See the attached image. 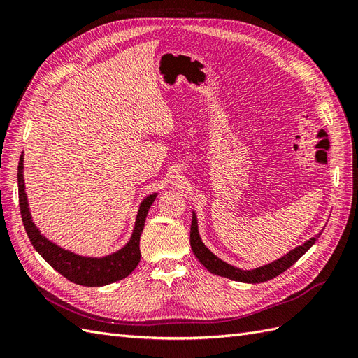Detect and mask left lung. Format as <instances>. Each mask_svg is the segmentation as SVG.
Instances as JSON below:
<instances>
[{"instance_id": "1", "label": "left lung", "mask_w": 358, "mask_h": 358, "mask_svg": "<svg viewBox=\"0 0 358 358\" xmlns=\"http://www.w3.org/2000/svg\"><path fill=\"white\" fill-rule=\"evenodd\" d=\"M320 236H321V231L313 237H310V239L306 241L303 245L291 249L289 252L275 259L272 263L264 264L257 268H251V270H243L222 262L221 258H218L212 251H209V248L201 242L196 212H192V221H191V249L194 255L199 258V262L213 275L229 278L231 280H237V282H245V284L266 282V280H270L276 278L278 275L284 273L287 268H289L292 264H294L297 259L318 241Z\"/></svg>"}]
</instances>
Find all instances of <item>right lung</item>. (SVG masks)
I'll return each instance as SVG.
<instances>
[{"instance_id":"add662e5","label":"right lung","mask_w":358,"mask_h":358,"mask_svg":"<svg viewBox=\"0 0 358 358\" xmlns=\"http://www.w3.org/2000/svg\"><path fill=\"white\" fill-rule=\"evenodd\" d=\"M17 188H19V208L25 231L29 237L36 251L46 259V262L66 276L71 282L83 287H103L127 278L137 267L140 262V236H142L148 212L157 199L158 192L149 194L138 206L136 215V222L133 234L129 241L116 252L104 257H86L61 248L55 242L49 241L45 234H41L38 227L32 221L29 212L28 197L25 192L24 180V154L20 155L17 166Z\"/></svg>"}]
</instances>
